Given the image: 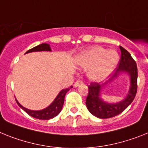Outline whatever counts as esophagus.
<instances>
[{"label": "esophagus", "instance_id": "esophagus-1", "mask_svg": "<svg viewBox=\"0 0 148 148\" xmlns=\"http://www.w3.org/2000/svg\"><path fill=\"white\" fill-rule=\"evenodd\" d=\"M83 82L82 81V80H80V79H78V80H77V81L74 83V86L75 87H78L79 86H80L81 84H83Z\"/></svg>", "mask_w": 148, "mask_h": 148}]
</instances>
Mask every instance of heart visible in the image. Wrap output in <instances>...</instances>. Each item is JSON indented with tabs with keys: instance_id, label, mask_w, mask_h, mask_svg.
Instances as JSON below:
<instances>
[{
	"instance_id": "obj_1",
	"label": "heart",
	"mask_w": 148,
	"mask_h": 148,
	"mask_svg": "<svg viewBox=\"0 0 148 148\" xmlns=\"http://www.w3.org/2000/svg\"><path fill=\"white\" fill-rule=\"evenodd\" d=\"M119 60L116 51H108L102 47H95L79 56L78 64L84 69L91 68L88 72V78L94 82H100L112 71Z\"/></svg>"
}]
</instances>
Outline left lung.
Instances as JSON below:
<instances>
[{
  "label": "left lung",
  "instance_id": "left-lung-1",
  "mask_svg": "<svg viewBox=\"0 0 148 148\" xmlns=\"http://www.w3.org/2000/svg\"><path fill=\"white\" fill-rule=\"evenodd\" d=\"M121 57L119 64L114 74L105 83L100 84L92 83L88 86V94L86 101L88 111L99 119H110L119 115L133 102L137 92V77L138 70L136 62L134 61L130 53L124 47L120 46ZM122 73H126L130 77L129 92L127 96L122 100L117 103H107L101 98L100 92L108 83L112 82Z\"/></svg>",
  "mask_w": 148,
  "mask_h": 148
}]
</instances>
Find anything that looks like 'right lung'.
Returning a JSON list of instances; mask_svg holds the SVG:
<instances>
[{
    "instance_id": "add662e5",
    "label": "right lung",
    "mask_w": 148,
    "mask_h": 148,
    "mask_svg": "<svg viewBox=\"0 0 148 148\" xmlns=\"http://www.w3.org/2000/svg\"><path fill=\"white\" fill-rule=\"evenodd\" d=\"M38 51H51V48L50 47V45H48V44L42 43L39 45L36 46L32 49L27 51L26 53L31 52H38ZM72 88V86H71L70 88L61 90L60 93L56 97V98L54 99V101H53L47 107L41 110L35 111V110H28L27 108L24 107L22 105H21L16 99H15V101L17 102L18 105L30 116L33 117L35 119H40V120H49V119H53V118H54V117H56V115H58L60 114L62 109V106H63L65 94L69 92L70 88Z\"/></svg>"
}]
</instances>
